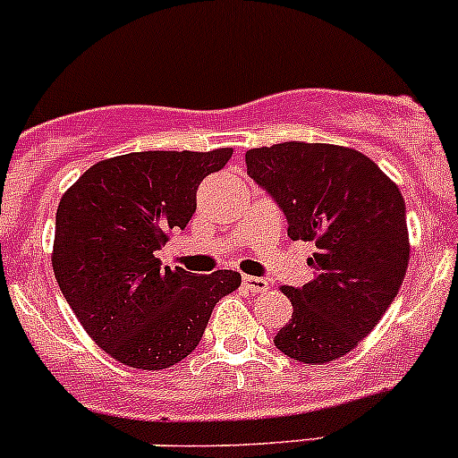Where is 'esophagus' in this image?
Returning <instances> with one entry per match:
<instances>
[{
    "label": "esophagus",
    "instance_id": "34e87169",
    "mask_svg": "<svg viewBox=\"0 0 458 458\" xmlns=\"http://www.w3.org/2000/svg\"><path fill=\"white\" fill-rule=\"evenodd\" d=\"M243 288L259 294L267 293V290H270V284H267L266 279H261V276H243Z\"/></svg>",
    "mask_w": 458,
    "mask_h": 458
}]
</instances>
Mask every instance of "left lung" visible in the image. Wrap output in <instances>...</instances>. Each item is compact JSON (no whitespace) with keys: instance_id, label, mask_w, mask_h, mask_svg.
Returning <instances> with one entry per match:
<instances>
[{"instance_id":"8db88e82","label":"left lung","mask_w":458,"mask_h":458,"mask_svg":"<svg viewBox=\"0 0 458 458\" xmlns=\"http://www.w3.org/2000/svg\"><path fill=\"white\" fill-rule=\"evenodd\" d=\"M248 174L288 219L293 242H312L315 279L284 285L293 318L275 345L301 363L357 348L394 301L410 242L399 186L370 157L332 143L285 141L246 152Z\"/></svg>"}]
</instances>
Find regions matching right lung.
<instances>
[{"mask_svg":"<svg viewBox=\"0 0 458 458\" xmlns=\"http://www.w3.org/2000/svg\"><path fill=\"white\" fill-rule=\"evenodd\" d=\"M233 148L148 150L90 165L57 208L53 270L68 306L104 352L164 370L199 345L212 308L242 285L234 270L192 275L155 252L197 210V188Z\"/></svg>","mask_w":458,"mask_h":458,"instance_id":"right-lung-1","label":"right lung"}]
</instances>
